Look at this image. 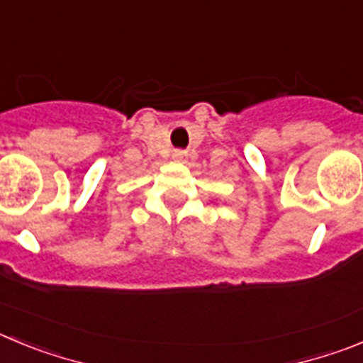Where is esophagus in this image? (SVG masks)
<instances>
[{
	"label": "esophagus",
	"mask_w": 363,
	"mask_h": 363,
	"mask_svg": "<svg viewBox=\"0 0 363 363\" xmlns=\"http://www.w3.org/2000/svg\"><path fill=\"white\" fill-rule=\"evenodd\" d=\"M185 156H187V150H184V149L172 150V158H174V160H184Z\"/></svg>",
	"instance_id": "obj_1"
}]
</instances>
